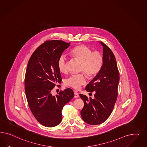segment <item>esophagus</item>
I'll return each mask as SVG.
<instances>
[{"label":"esophagus","instance_id":"esophagus-1","mask_svg":"<svg viewBox=\"0 0 147 147\" xmlns=\"http://www.w3.org/2000/svg\"><path fill=\"white\" fill-rule=\"evenodd\" d=\"M79 96V94L78 93L76 92H74V98H77Z\"/></svg>","mask_w":147,"mask_h":147}]
</instances>
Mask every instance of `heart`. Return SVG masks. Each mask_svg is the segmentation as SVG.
Listing matches in <instances>:
<instances>
[{"mask_svg": "<svg viewBox=\"0 0 147 147\" xmlns=\"http://www.w3.org/2000/svg\"><path fill=\"white\" fill-rule=\"evenodd\" d=\"M70 54L73 57L81 61L80 71L84 72L89 78L96 76L102 67L103 57L101 52L98 51H93L88 46L85 45L76 46L71 49ZM67 59L61 55L59 58L58 68L61 73L67 72ZM86 82V76L84 74L71 75L65 81V84L74 89L80 88L81 85Z\"/></svg>", "mask_w": 147, "mask_h": 147, "instance_id": "heart-1", "label": "heart"}]
</instances>
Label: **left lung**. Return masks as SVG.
Listing matches in <instances>:
<instances>
[{
	"instance_id": "8db88e82",
	"label": "left lung",
	"mask_w": 147,
	"mask_h": 147,
	"mask_svg": "<svg viewBox=\"0 0 147 147\" xmlns=\"http://www.w3.org/2000/svg\"><path fill=\"white\" fill-rule=\"evenodd\" d=\"M100 42L103 52L102 67L85 88L88 92H95L94 98H88L81 94L79 95L84 102L81 115L85 122L91 125L101 124L111 115L117 98L120 80L114 54L106 45Z\"/></svg>"
}]
</instances>
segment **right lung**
I'll list each match as a JSON object with an SVG mask.
<instances>
[{
    "label": "right lung",
    "mask_w": 147,
    "mask_h": 147,
    "mask_svg": "<svg viewBox=\"0 0 147 147\" xmlns=\"http://www.w3.org/2000/svg\"><path fill=\"white\" fill-rule=\"evenodd\" d=\"M69 45L62 40H47L35 50L27 64L25 90L28 105L36 120L47 127L61 122L62 108L74 95L71 88L55 96L51 93L62 81L58 59Z\"/></svg>",
    "instance_id": "1"
}]
</instances>
